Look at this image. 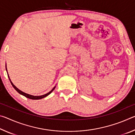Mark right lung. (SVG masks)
<instances>
[{"mask_svg":"<svg viewBox=\"0 0 135 135\" xmlns=\"http://www.w3.org/2000/svg\"><path fill=\"white\" fill-rule=\"evenodd\" d=\"M6 71H7V68H6ZM7 73H8V72H7ZM8 77H9V80H10V81H11V84H12V85L13 88H14L16 90H17L18 93H20V94L23 95V96H24L25 97H26V98H29V99H42V98H45V97H46L47 96H48V95L50 94V93H51V92L55 89V86L54 88L53 89H52L51 91H50L49 92L46 93V94H45V95H41V96H33V95H31L27 94V93H24V92H22V91L20 90V89H18L17 88V87H16V86L14 85V84H13L12 83V82L11 81V79H10V78H9V75H8Z\"/></svg>","mask_w":135,"mask_h":135,"instance_id":"add662e5","label":"right lung"}]
</instances>
